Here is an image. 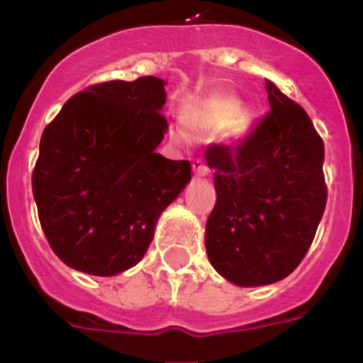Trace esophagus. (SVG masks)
<instances>
[{
	"mask_svg": "<svg viewBox=\"0 0 363 363\" xmlns=\"http://www.w3.org/2000/svg\"><path fill=\"white\" fill-rule=\"evenodd\" d=\"M192 167H194V173H196V175H198V177H207V175H209V167H207V165H205L203 162H201V160H194Z\"/></svg>",
	"mask_w": 363,
	"mask_h": 363,
	"instance_id": "obj_1",
	"label": "esophagus"
}]
</instances>
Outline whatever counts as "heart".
Instances as JSON below:
<instances>
[{
	"label": "heart",
	"mask_w": 363,
	"mask_h": 363,
	"mask_svg": "<svg viewBox=\"0 0 363 363\" xmlns=\"http://www.w3.org/2000/svg\"><path fill=\"white\" fill-rule=\"evenodd\" d=\"M242 116L245 107L239 99L220 96L188 109L186 122L192 130L203 133H222L230 130V137L241 141L250 133V122ZM177 137L184 139V131L177 130Z\"/></svg>",
	"instance_id": "heart-1"
}]
</instances>
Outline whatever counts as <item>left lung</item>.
<instances>
[{
	"label": "left lung",
	"instance_id": "1",
	"mask_svg": "<svg viewBox=\"0 0 363 363\" xmlns=\"http://www.w3.org/2000/svg\"><path fill=\"white\" fill-rule=\"evenodd\" d=\"M271 113L238 148L211 147L216 205L205 226L211 265L235 286L288 277L326 207L324 143L309 115L265 82Z\"/></svg>",
	"mask_w": 363,
	"mask_h": 363
}]
</instances>
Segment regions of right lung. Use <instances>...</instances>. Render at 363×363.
Masks as SVG:
<instances>
[{
    "label": "right lung",
    "instance_id": "add662e5",
    "mask_svg": "<svg viewBox=\"0 0 363 363\" xmlns=\"http://www.w3.org/2000/svg\"><path fill=\"white\" fill-rule=\"evenodd\" d=\"M165 81L141 77L86 88L45 128L31 186L54 254L73 269L115 277L141 262L190 162L156 148L167 131Z\"/></svg>",
    "mask_w": 363,
    "mask_h": 363
}]
</instances>
